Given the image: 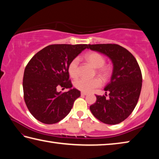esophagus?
<instances>
[{
  "label": "esophagus",
  "instance_id": "1",
  "mask_svg": "<svg viewBox=\"0 0 159 159\" xmlns=\"http://www.w3.org/2000/svg\"><path fill=\"white\" fill-rule=\"evenodd\" d=\"M87 93H86V92H81V95L82 96H86V95H87Z\"/></svg>",
  "mask_w": 159,
  "mask_h": 159
}]
</instances>
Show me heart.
Segmentation results:
<instances>
[{
    "label": "heart",
    "mask_w": 159,
    "mask_h": 159,
    "mask_svg": "<svg viewBox=\"0 0 159 159\" xmlns=\"http://www.w3.org/2000/svg\"><path fill=\"white\" fill-rule=\"evenodd\" d=\"M85 60L88 61L91 66L97 68V72L102 77L106 78L110 75V69L105 66V59L101 54L96 52H91L84 56ZM78 66H79V58H75L72 59L68 66V71L70 76L76 77L78 75ZM101 85V80L99 78L87 79L82 77L75 82V86L77 89L83 92H89L93 89L99 87Z\"/></svg>",
    "instance_id": "obj_1"
}]
</instances>
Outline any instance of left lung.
Segmentation results:
<instances>
[{
    "mask_svg": "<svg viewBox=\"0 0 159 159\" xmlns=\"http://www.w3.org/2000/svg\"><path fill=\"white\" fill-rule=\"evenodd\" d=\"M88 45V49L106 55L113 64L111 80L104 89L105 96H96V102L90 106L91 112L106 124L121 123L138 103L143 82L140 66L131 53L119 44ZM107 93H109L108 99Z\"/></svg>",
    "mask_w": 159,
    "mask_h": 159,
    "instance_id": "left-lung-1",
    "label": "left lung"
}]
</instances>
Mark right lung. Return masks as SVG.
I'll list each match as a JSON object with an SVG mask.
<instances>
[{
  "label": "right lung",
  "mask_w": 159,
  "mask_h": 159,
  "mask_svg": "<svg viewBox=\"0 0 159 159\" xmlns=\"http://www.w3.org/2000/svg\"><path fill=\"white\" fill-rule=\"evenodd\" d=\"M87 44H51L33 56L25 68L24 97L29 112L43 124H52L68 115L80 91L72 89L68 66ZM59 86L68 88L58 93Z\"/></svg>",
  "instance_id": "right-lung-1"
}]
</instances>
